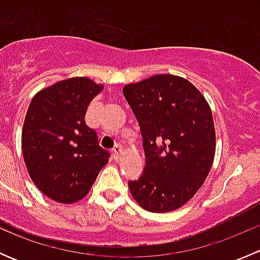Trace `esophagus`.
<instances>
[{
	"label": "esophagus",
	"mask_w": 260,
	"mask_h": 260,
	"mask_svg": "<svg viewBox=\"0 0 260 260\" xmlns=\"http://www.w3.org/2000/svg\"><path fill=\"white\" fill-rule=\"evenodd\" d=\"M122 146L120 145H115L114 147H113V149H112V153H113V157L115 159L117 158H119V154L122 153Z\"/></svg>",
	"instance_id": "obj_1"
}]
</instances>
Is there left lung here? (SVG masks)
I'll list each match as a JSON object with an SVG mask.
<instances>
[{
	"label": "left lung",
	"instance_id": "8db88e82",
	"mask_svg": "<svg viewBox=\"0 0 260 260\" xmlns=\"http://www.w3.org/2000/svg\"><path fill=\"white\" fill-rule=\"evenodd\" d=\"M138 120L145 169L128 181L135 200L146 210L166 212L185 205L208 177L215 156L211 109L188 80L153 75L123 88Z\"/></svg>",
	"mask_w": 260,
	"mask_h": 260
}]
</instances>
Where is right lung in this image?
Wrapping results in <instances>:
<instances>
[{
  "label": "right lung",
  "mask_w": 260,
  "mask_h": 260,
  "mask_svg": "<svg viewBox=\"0 0 260 260\" xmlns=\"http://www.w3.org/2000/svg\"><path fill=\"white\" fill-rule=\"evenodd\" d=\"M103 86L72 78L39 91L22 128V153L39 190L62 204L79 201L111 157L85 123L89 103Z\"/></svg>",
  "instance_id": "right-lung-1"
}]
</instances>
